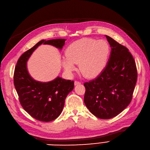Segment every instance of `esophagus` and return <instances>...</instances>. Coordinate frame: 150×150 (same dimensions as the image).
<instances>
[{"instance_id": "1", "label": "esophagus", "mask_w": 150, "mask_h": 150, "mask_svg": "<svg viewBox=\"0 0 150 150\" xmlns=\"http://www.w3.org/2000/svg\"><path fill=\"white\" fill-rule=\"evenodd\" d=\"M81 84V83L80 81H75V82H74L75 86L78 85V84Z\"/></svg>"}]
</instances>
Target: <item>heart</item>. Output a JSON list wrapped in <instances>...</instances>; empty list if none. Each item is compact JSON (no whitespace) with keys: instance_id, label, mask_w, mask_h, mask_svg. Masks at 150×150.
Instances as JSON below:
<instances>
[{"instance_id":"heart-1","label":"heart","mask_w":150,"mask_h":150,"mask_svg":"<svg viewBox=\"0 0 150 150\" xmlns=\"http://www.w3.org/2000/svg\"><path fill=\"white\" fill-rule=\"evenodd\" d=\"M110 46L104 40L84 38L70 44L62 58V66L69 75H71L79 64L81 74L88 78L99 75L105 69L110 55Z\"/></svg>"}]
</instances>
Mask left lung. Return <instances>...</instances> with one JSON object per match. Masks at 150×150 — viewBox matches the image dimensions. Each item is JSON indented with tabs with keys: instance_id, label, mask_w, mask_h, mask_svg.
<instances>
[{
	"instance_id": "1",
	"label": "left lung",
	"mask_w": 150,
	"mask_h": 150,
	"mask_svg": "<svg viewBox=\"0 0 150 150\" xmlns=\"http://www.w3.org/2000/svg\"><path fill=\"white\" fill-rule=\"evenodd\" d=\"M105 37L111 47L109 59L98 76L84 83V102L91 113L107 120L119 115L131 102L137 71L129 50Z\"/></svg>"
}]
</instances>
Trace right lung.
I'll list each match as a JSON object with an SVG mask.
<instances>
[{
	"instance_id": "add662e5",
	"label": "right lung",
	"mask_w": 150,
	"mask_h": 150,
	"mask_svg": "<svg viewBox=\"0 0 150 150\" xmlns=\"http://www.w3.org/2000/svg\"><path fill=\"white\" fill-rule=\"evenodd\" d=\"M66 39L42 40L19 58L14 72V85L22 107L32 117L43 122L56 119L63 110L67 96L74 89V82L57 76L48 82L34 80L28 70L27 62L42 44L61 50Z\"/></svg>"
}]
</instances>
